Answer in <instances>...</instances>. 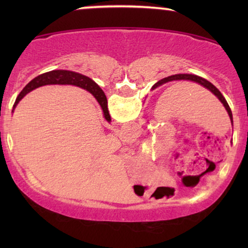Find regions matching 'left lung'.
<instances>
[{
  "label": "left lung",
  "mask_w": 248,
  "mask_h": 248,
  "mask_svg": "<svg viewBox=\"0 0 248 248\" xmlns=\"http://www.w3.org/2000/svg\"><path fill=\"white\" fill-rule=\"evenodd\" d=\"M175 80H187V81H193V82H196V83H199L200 86H202V87H204V88H206V89L208 90H210L211 91V93L215 94V96L218 98V99L221 101V104L223 105V107L226 108V110H227V113H228V115H229V117H230V122H232V109H230V107H229V105H228V103H227V100L225 99V97L222 96V93H220V91L217 89V88L213 86V84L211 83V82H209L208 80H205V79H203V78H201V77H198V76H194V74H175V76H170V77H168V78H165V79H162V80H160L159 81V82H157L155 84L154 87H152V89H155V88H157L158 86H161L162 83H166V82H169V81H175Z\"/></svg>",
  "instance_id": "left-lung-1"
}]
</instances>
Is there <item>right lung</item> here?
Masks as SVG:
<instances>
[{"label": "right lung", "instance_id": "obj_1", "mask_svg": "<svg viewBox=\"0 0 248 248\" xmlns=\"http://www.w3.org/2000/svg\"><path fill=\"white\" fill-rule=\"evenodd\" d=\"M46 84H72V86L80 87L84 90L89 91V93L96 98L98 104L100 105L101 109H103L105 120L107 122H110V115L107 107V98L105 96L104 91L100 89V87L98 86L93 80H91L90 78L83 76V74L67 70H53L49 71V72L40 74V76L36 77L35 79H32L25 88H23L21 93H19V96L16 97V103L13 105L12 113L16 107V105L19 104V101L21 100L27 93L32 91L33 89H36V88L46 86Z\"/></svg>", "mask_w": 248, "mask_h": 248}]
</instances>
